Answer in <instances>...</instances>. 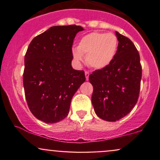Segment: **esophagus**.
<instances>
[{"label": "esophagus", "instance_id": "34e87169", "mask_svg": "<svg viewBox=\"0 0 160 160\" xmlns=\"http://www.w3.org/2000/svg\"><path fill=\"white\" fill-rule=\"evenodd\" d=\"M89 72L88 71H85V77H86V80H88V79H89Z\"/></svg>", "mask_w": 160, "mask_h": 160}]
</instances>
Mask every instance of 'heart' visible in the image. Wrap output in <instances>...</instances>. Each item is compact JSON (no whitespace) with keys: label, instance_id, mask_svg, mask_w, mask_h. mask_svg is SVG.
<instances>
[{"label":"heart","instance_id":"obj_1","mask_svg":"<svg viewBox=\"0 0 160 160\" xmlns=\"http://www.w3.org/2000/svg\"><path fill=\"white\" fill-rule=\"evenodd\" d=\"M118 39L113 33L92 32L80 38L77 49L72 52L77 62L83 61L86 56L88 66L96 70L105 68L114 59L117 53Z\"/></svg>","mask_w":160,"mask_h":160}]
</instances>
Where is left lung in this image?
<instances>
[{"label":"left lung","instance_id":"obj_1","mask_svg":"<svg viewBox=\"0 0 160 160\" xmlns=\"http://www.w3.org/2000/svg\"><path fill=\"white\" fill-rule=\"evenodd\" d=\"M116 36L118 46L112 62L89 76L95 113L108 122L118 121L132 111L138 101L142 79L139 53L135 45L119 32Z\"/></svg>","mask_w":160,"mask_h":160}]
</instances>
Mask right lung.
Segmentation results:
<instances>
[{"label": "right lung", "instance_id": "obj_1", "mask_svg": "<svg viewBox=\"0 0 160 160\" xmlns=\"http://www.w3.org/2000/svg\"><path fill=\"white\" fill-rule=\"evenodd\" d=\"M81 26H52L31 42L25 56L23 84L31 112L46 123H56L69 114L71 100L86 80L72 69V46Z\"/></svg>", "mask_w": 160, "mask_h": 160}]
</instances>
